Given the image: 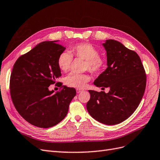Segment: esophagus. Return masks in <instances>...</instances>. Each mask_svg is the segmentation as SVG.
Segmentation results:
<instances>
[{
  "label": "esophagus",
  "mask_w": 160,
  "mask_h": 160,
  "mask_svg": "<svg viewBox=\"0 0 160 160\" xmlns=\"http://www.w3.org/2000/svg\"><path fill=\"white\" fill-rule=\"evenodd\" d=\"M82 91H83V90H80V89H77V90H76V92H77V93H78V94L80 93V92H82Z\"/></svg>",
  "instance_id": "esophagus-1"
}]
</instances>
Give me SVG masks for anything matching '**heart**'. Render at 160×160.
<instances>
[{
	"mask_svg": "<svg viewBox=\"0 0 160 160\" xmlns=\"http://www.w3.org/2000/svg\"><path fill=\"white\" fill-rule=\"evenodd\" d=\"M70 52L64 51L57 58L58 68L64 72L70 68L73 57L84 60V69L88 70L93 74H100L106 68V58L100 56V50L90 43L81 42L72 46ZM89 80L90 76L86 74L70 73L66 77L65 84L71 88L82 89Z\"/></svg>",
	"mask_w": 160,
	"mask_h": 160,
	"instance_id": "heart-1",
	"label": "heart"
}]
</instances>
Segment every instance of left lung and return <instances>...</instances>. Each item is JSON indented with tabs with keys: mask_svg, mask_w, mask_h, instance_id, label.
Masks as SVG:
<instances>
[{
	"mask_svg": "<svg viewBox=\"0 0 160 160\" xmlns=\"http://www.w3.org/2000/svg\"><path fill=\"white\" fill-rule=\"evenodd\" d=\"M107 52L106 70L94 84L102 90H88L86 108L90 115L102 123L115 125L130 117L140 104L146 86V74L140 56L114 40L103 44Z\"/></svg>",
	"mask_w": 160,
	"mask_h": 160,
	"instance_id": "8db88e82",
	"label": "left lung"
}]
</instances>
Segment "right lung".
<instances>
[{
  "mask_svg": "<svg viewBox=\"0 0 160 160\" xmlns=\"http://www.w3.org/2000/svg\"><path fill=\"white\" fill-rule=\"evenodd\" d=\"M65 49L56 41H46L20 56L14 64L10 78L12 101L20 115L33 126L48 128L58 124L76 94L74 88L66 86L56 92L48 90L58 83L56 80L62 74L57 58Z\"/></svg>",
  "mask_w": 160,
  "mask_h": 160,
  "instance_id": "obj_1",
  "label": "right lung"
}]
</instances>
